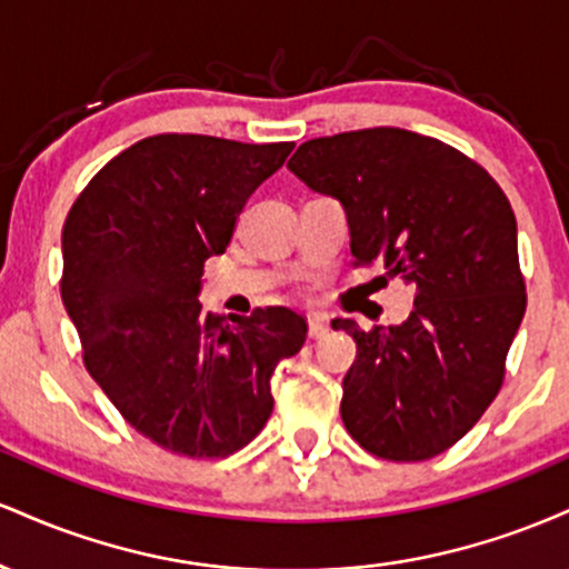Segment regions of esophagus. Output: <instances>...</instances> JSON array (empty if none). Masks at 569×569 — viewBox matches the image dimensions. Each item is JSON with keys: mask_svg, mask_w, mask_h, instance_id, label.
I'll use <instances>...</instances> for the list:
<instances>
[{"mask_svg": "<svg viewBox=\"0 0 569 569\" xmlns=\"http://www.w3.org/2000/svg\"><path fill=\"white\" fill-rule=\"evenodd\" d=\"M329 321H326L323 316H310V331H307V335H310V339H323V337H329Z\"/></svg>", "mask_w": 569, "mask_h": 569, "instance_id": "1", "label": "esophagus"}]
</instances>
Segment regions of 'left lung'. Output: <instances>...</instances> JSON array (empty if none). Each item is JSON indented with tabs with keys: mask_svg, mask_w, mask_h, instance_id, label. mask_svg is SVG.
Returning a JSON list of instances; mask_svg holds the SVG:
<instances>
[{
	"mask_svg": "<svg viewBox=\"0 0 569 569\" xmlns=\"http://www.w3.org/2000/svg\"><path fill=\"white\" fill-rule=\"evenodd\" d=\"M289 168L345 206L352 264L415 289L401 326L331 321L356 339L345 428L382 460L447 452L500 393L527 310L511 202L460 149L401 128L310 139Z\"/></svg>",
	"mask_w": 569,
	"mask_h": 569,
	"instance_id": "obj_1",
	"label": "left lung"
}]
</instances>
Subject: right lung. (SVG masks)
Listing matches in <instances>:
<instances>
[{
  "label": "right lung",
  "instance_id": "obj_1",
  "mask_svg": "<svg viewBox=\"0 0 569 569\" xmlns=\"http://www.w3.org/2000/svg\"><path fill=\"white\" fill-rule=\"evenodd\" d=\"M293 141L160 133L98 171L63 221L61 299L82 361L141 436L211 460L243 449L272 411L270 377L307 321L289 307L227 323L198 302L202 264Z\"/></svg>",
  "mask_w": 569,
  "mask_h": 569
}]
</instances>
